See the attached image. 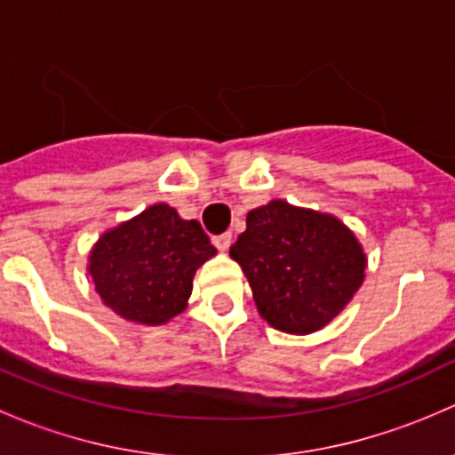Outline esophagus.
Returning <instances> with one entry per match:
<instances>
[{"instance_id":"obj_1","label":"esophagus","mask_w":455,"mask_h":455,"mask_svg":"<svg viewBox=\"0 0 455 455\" xmlns=\"http://www.w3.org/2000/svg\"><path fill=\"white\" fill-rule=\"evenodd\" d=\"M231 240H233V235L231 233H220V235H213V246L218 251H227L228 246H231Z\"/></svg>"}]
</instances>
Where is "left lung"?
I'll use <instances>...</instances> for the list:
<instances>
[{"label": "left lung", "instance_id": "obj_1", "mask_svg": "<svg viewBox=\"0 0 455 455\" xmlns=\"http://www.w3.org/2000/svg\"><path fill=\"white\" fill-rule=\"evenodd\" d=\"M228 253L249 277L259 315L291 334L323 328L365 277V255L350 228L283 200L251 211Z\"/></svg>", "mask_w": 455, "mask_h": 455}]
</instances>
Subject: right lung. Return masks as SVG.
<instances>
[{"label":"right lung","instance_id":"add662e5","mask_svg":"<svg viewBox=\"0 0 455 455\" xmlns=\"http://www.w3.org/2000/svg\"><path fill=\"white\" fill-rule=\"evenodd\" d=\"M215 255L196 220L169 204L105 233L90 255L96 292L123 319L160 325L185 310L196 270Z\"/></svg>","mask_w":455,"mask_h":455}]
</instances>
